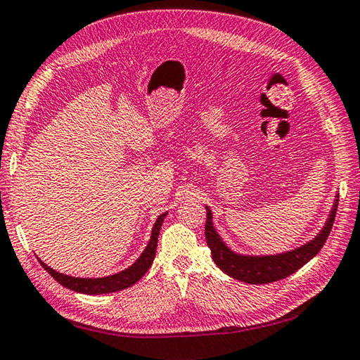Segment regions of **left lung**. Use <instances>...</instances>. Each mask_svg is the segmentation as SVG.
<instances>
[{
    "instance_id": "1",
    "label": "left lung",
    "mask_w": 360,
    "mask_h": 360,
    "mask_svg": "<svg viewBox=\"0 0 360 360\" xmlns=\"http://www.w3.org/2000/svg\"><path fill=\"white\" fill-rule=\"evenodd\" d=\"M337 205H339V200H335L328 222L317 238L311 240L309 244L297 248V250L275 256H240L233 253L230 248H226L221 238H219L214 226H212L211 211L210 208H207L205 238H207L212 261L216 262L219 269L224 270L226 275H230L234 280L248 284H267L280 281L283 278L297 272L298 269H302L306 262H309L321 250L329 233L333 230Z\"/></svg>"
}]
</instances>
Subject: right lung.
<instances>
[{
    "label": "right lung",
    "instance_id": "obj_1",
    "mask_svg": "<svg viewBox=\"0 0 360 360\" xmlns=\"http://www.w3.org/2000/svg\"><path fill=\"white\" fill-rule=\"evenodd\" d=\"M166 214L167 212H163V214L158 216L155 225H153L152 238L149 240L148 247H146V250L143 252V255L139 256V259L134 264V266L122 270L120 274L105 276V278H72V276L56 272V270L48 267L45 262L40 261L41 267L45 269L58 284H62L63 288H68L71 290L80 292V293H86V295H99V293H112V292L127 289L130 285H134L138 280H141L144 274L148 272L149 267L152 266L153 258H155V252H157L160 229L161 225H163Z\"/></svg>",
    "mask_w": 360,
    "mask_h": 360
}]
</instances>
